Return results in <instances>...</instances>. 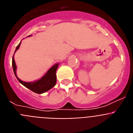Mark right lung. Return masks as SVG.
<instances>
[{
	"instance_id": "right-lung-1",
	"label": "right lung",
	"mask_w": 133,
	"mask_h": 133,
	"mask_svg": "<svg viewBox=\"0 0 133 133\" xmlns=\"http://www.w3.org/2000/svg\"><path fill=\"white\" fill-rule=\"evenodd\" d=\"M21 44V41L20 42L18 45L16 46L15 53L16 52V50L19 49ZM15 53H14V55H15ZM58 64L59 63H56V64H54L52 67L50 68L47 72H46L40 79L34 81V82H25V81H21V79H19L17 77V75H16V63H15L14 55L12 56V64L14 73H15V76H16V78L18 79V81L25 87L28 88L30 90L37 94L44 93V92H46V91L52 89L53 87H55L56 83V71L58 66Z\"/></svg>"
}]
</instances>
